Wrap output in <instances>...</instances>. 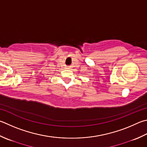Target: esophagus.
Instances as JSON below:
<instances>
[{
    "label": "esophagus",
    "mask_w": 147,
    "mask_h": 147,
    "mask_svg": "<svg viewBox=\"0 0 147 147\" xmlns=\"http://www.w3.org/2000/svg\"><path fill=\"white\" fill-rule=\"evenodd\" d=\"M67 68H69V67H67Z\"/></svg>",
    "instance_id": "34e87169"
}]
</instances>
